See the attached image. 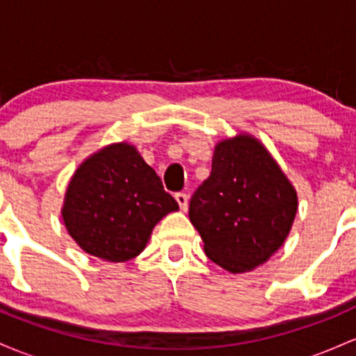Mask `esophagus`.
I'll return each instance as SVG.
<instances>
[{"label":"esophagus","mask_w":356,"mask_h":356,"mask_svg":"<svg viewBox=\"0 0 356 356\" xmlns=\"http://www.w3.org/2000/svg\"><path fill=\"white\" fill-rule=\"evenodd\" d=\"M175 198H177L179 209H181L183 211H186V209H188V195H186V193H177V195H175Z\"/></svg>","instance_id":"obj_1"}]
</instances>
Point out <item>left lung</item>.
I'll use <instances>...</instances> for the list:
<instances>
[{
    "label": "left lung",
    "instance_id": "obj_1",
    "mask_svg": "<svg viewBox=\"0 0 356 356\" xmlns=\"http://www.w3.org/2000/svg\"><path fill=\"white\" fill-rule=\"evenodd\" d=\"M298 195L259 139L237 134L215 146L210 177L190 200L207 257L232 274L264 264L289 235Z\"/></svg>",
    "mask_w": 356,
    "mask_h": 356
}]
</instances>
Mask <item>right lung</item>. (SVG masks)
<instances>
[{
  "label": "right lung",
  "instance_id": "1",
  "mask_svg": "<svg viewBox=\"0 0 356 356\" xmlns=\"http://www.w3.org/2000/svg\"><path fill=\"white\" fill-rule=\"evenodd\" d=\"M178 210L156 171L129 143L104 146L70 178L62 218L83 252L124 262L145 250L154 225Z\"/></svg>",
  "mask_w": 356,
  "mask_h": 356
}]
</instances>
